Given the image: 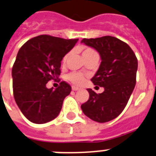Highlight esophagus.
I'll list each match as a JSON object with an SVG mask.
<instances>
[{"label":"esophagus","instance_id":"esophagus-1","mask_svg":"<svg viewBox=\"0 0 156 156\" xmlns=\"http://www.w3.org/2000/svg\"><path fill=\"white\" fill-rule=\"evenodd\" d=\"M72 90H73V91H78V90H79V87H75V86H73L72 87Z\"/></svg>","mask_w":156,"mask_h":156}]
</instances>
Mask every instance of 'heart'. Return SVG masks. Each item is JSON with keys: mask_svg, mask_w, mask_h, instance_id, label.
<instances>
[{"mask_svg": "<svg viewBox=\"0 0 156 156\" xmlns=\"http://www.w3.org/2000/svg\"><path fill=\"white\" fill-rule=\"evenodd\" d=\"M93 50L90 49V48H87L83 51V55H86L88 54V53H91V52H93ZM68 57H69V54H66L64 57V59H63V61L65 62L66 61V59H68ZM68 78L69 79L71 82L74 84H81V83H83V81H84V76H83V73H71L70 74H69L68 76Z\"/></svg>", "mask_w": 156, "mask_h": 156, "instance_id": "1", "label": "heart"}]
</instances>
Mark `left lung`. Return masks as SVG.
<instances>
[{"instance_id":"8db88e82","label":"left lung","mask_w":156,"mask_h":156,"mask_svg":"<svg viewBox=\"0 0 156 156\" xmlns=\"http://www.w3.org/2000/svg\"><path fill=\"white\" fill-rule=\"evenodd\" d=\"M81 42L99 52L101 62L91 80L105 89L101 94L87 89L89 99L81 108L92 120L109 122L122 113L133 91L137 59L128 44L115 37L83 38Z\"/></svg>"}]
</instances>
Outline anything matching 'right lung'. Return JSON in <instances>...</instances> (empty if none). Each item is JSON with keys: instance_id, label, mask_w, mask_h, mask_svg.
<instances>
[{"instance_id": "add662e5", "label": "right lung", "mask_w": 156, "mask_h": 156, "mask_svg": "<svg viewBox=\"0 0 156 156\" xmlns=\"http://www.w3.org/2000/svg\"><path fill=\"white\" fill-rule=\"evenodd\" d=\"M78 39L37 36L23 44L12 68L15 102L28 120L45 123L58 116L71 87L61 82L54 90L46 83L60 74L63 57L73 49Z\"/></svg>"}]
</instances>
